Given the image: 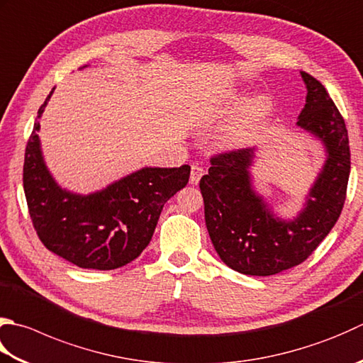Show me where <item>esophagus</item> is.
<instances>
[{"instance_id": "34e87169", "label": "esophagus", "mask_w": 363, "mask_h": 363, "mask_svg": "<svg viewBox=\"0 0 363 363\" xmlns=\"http://www.w3.org/2000/svg\"><path fill=\"white\" fill-rule=\"evenodd\" d=\"M203 174H204V168L203 167H200V165H191V172H190V182L191 184H196L200 182V179L203 177Z\"/></svg>"}]
</instances>
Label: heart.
<instances>
[{
  "label": "heart",
  "instance_id": "heart-1",
  "mask_svg": "<svg viewBox=\"0 0 363 363\" xmlns=\"http://www.w3.org/2000/svg\"><path fill=\"white\" fill-rule=\"evenodd\" d=\"M244 105L245 97H234L233 101H230L223 106L222 111H220V116H230L233 113L242 110ZM271 97L266 94L255 97L253 101L245 106L242 116H240L236 123L230 124L218 135V147L223 149V151H238V149L250 146L253 143V140L257 138L259 129L262 124H264V121L271 115Z\"/></svg>",
  "mask_w": 363,
  "mask_h": 363
}]
</instances>
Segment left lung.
Wrapping results in <instances>:
<instances>
[{
    "label": "left lung",
    "instance_id": "left-lung-1",
    "mask_svg": "<svg viewBox=\"0 0 363 363\" xmlns=\"http://www.w3.org/2000/svg\"><path fill=\"white\" fill-rule=\"evenodd\" d=\"M307 101L297 125L324 145L328 159L293 220L275 214L253 187L255 147L217 154L200 181L209 236L226 266L267 277L301 264L328 236L342 214L351 172L343 116L316 78L301 72Z\"/></svg>",
    "mask_w": 363,
    "mask_h": 363
}]
</instances>
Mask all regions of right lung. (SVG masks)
<instances>
[{
	"mask_svg": "<svg viewBox=\"0 0 363 363\" xmlns=\"http://www.w3.org/2000/svg\"><path fill=\"white\" fill-rule=\"evenodd\" d=\"M39 129L35 121L25 151L23 189L42 244L78 267L97 271H111L138 258L151 242L163 204L187 186L190 167H145L94 194L78 195L61 189L50 174Z\"/></svg>",
	"mask_w": 363,
	"mask_h": 363,
	"instance_id": "obj_1",
	"label": "right lung"
}]
</instances>
